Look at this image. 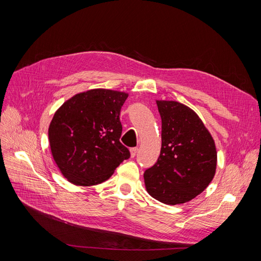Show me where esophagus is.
Instances as JSON below:
<instances>
[{
  "mask_svg": "<svg viewBox=\"0 0 261 261\" xmlns=\"http://www.w3.org/2000/svg\"><path fill=\"white\" fill-rule=\"evenodd\" d=\"M137 153H138V147H132L130 148V155H132V157H135L136 155H137Z\"/></svg>",
  "mask_w": 261,
  "mask_h": 261,
  "instance_id": "34e87169",
  "label": "esophagus"
}]
</instances>
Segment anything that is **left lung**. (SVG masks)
Segmentation results:
<instances>
[{
	"label": "left lung",
	"mask_w": 261,
	"mask_h": 261,
	"mask_svg": "<svg viewBox=\"0 0 261 261\" xmlns=\"http://www.w3.org/2000/svg\"><path fill=\"white\" fill-rule=\"evenodd\" d=\"M161 150L145 170L146 191L167 205L189 202L213 180L217 151L212 135L192 109L174 101H157Z\"/></svg>",
	"instance_id": "obj_1"
}]
</instances>
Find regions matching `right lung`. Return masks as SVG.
Masks as SVG:
<instances>
[{"label": "right lung", "mask_w": 261, "mask_h": 261, "mask_svg": "<svg viewBox=\"0 0 261 261\" xmlns=\"http://www.w3.org/2000/svg\"><path fill=\"white\" fill-rule=\"evenodd\" d=\"M128 94L107 89L79 93L56 111L48 127L53 158L72 184L107 180L130 153L120 142V111Z\"/></svg>", "instance_id": "obj_1"}]
</instances>
